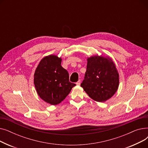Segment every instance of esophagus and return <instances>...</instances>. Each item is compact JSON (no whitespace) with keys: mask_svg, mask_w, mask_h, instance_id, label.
Wrapping results in <instances>:
<instances>
[{"mask_svg":"<svg viewBox=\"0 0 148 148\" xmlns=\"http://www.w3.org/2000/svg\"><path fill=\"white\" fill-rule=\"evenodd\" d=\"M80 83H81V81H80V80H79L78 82H77L76 83V84H77V85H78V86H80Z\"/></svg>","mask_w":148,"mask_h":148,"instance_id":"obj_1","label":"esophagus"}]
</instances>
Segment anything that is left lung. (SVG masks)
Returning <instances> with one entry per match:
<instances>
[{"mask_svg":"<svg viewBox=\"0 0 148 148\" xmlns=\"http://www.w3.org/2000/svg\"><path fill=\"white\" fill-rule=\"evenodd\" d=\"M87 68L81 87L92 99L104 102L117 91L119 76L113 60L108 57L91 56L87 59Z\"/></svg>","mask_w":148,"mask_h":148,"instance_id":"left-lung-1","label":"left lung"}]
</instances>
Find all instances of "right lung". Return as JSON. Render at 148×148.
I'll return each mask as SVG.
<instances>
[{"label":"right lung","mask_w":148,"mask_h":148,"mask_svg":"<svg viewBox=\"0 0 148 148\" xmlns=\"http://www.w3.org/2000/svg\"><path fill=\"white\" fill-rule=\"evenodd\" d=\"M61 58L49 55L41 59L34 74V84L40 97L51 105L60 103L75 83L69 81V74L61 66Z\"/></svg>","instance_id":"right-lung-1"}]
</instances>
